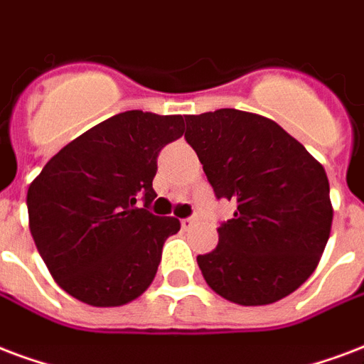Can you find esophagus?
I'll return each instance as SVG.
<instances>
[{"mask_svg": "<svg viewBox=\"0 0 364 364\" xmlns=\"http://www.w3.org/2000/svg\"><path fill=\"white\" fill-rule=\"evenodd\" d=\"M193 223H196V220H193V218H182V220H180V224H182V228H192L193 226Z\"/></svg>", "mask_w": 364, "mask_h": 364, "instance_id": "1", "label": "esophagus"}]
</instances>
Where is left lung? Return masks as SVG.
Here are the masks:
<instances>
[{"label":"left lung","mask_w":364,"mask_h":364,"mask_svg":"<svg viewBox=\"0 0 364 364\" xmlns=\"http://www.w3.org/2000/svg\"><path fill=\"white\" fill-rule=\"evenodd\" d=\"M186 141L215 196L237 205L217 228V247L198 257L205 282L237 305L296 291L315 272L332 228L324 166L274 120L237 109L188 114Z\"/></svg>","instance_id":"8db88e82"}]
</instances>
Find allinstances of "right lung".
<instances>
[{
    "mask_svg": "<svg viewBox=\"0 0 364 364\" xmlns=\"http://www.w3.org/2000/svg\"><path fill=\"white\" fill-rule=\"evenodd\" d=\"M182 127V114H114L67 144L30 184V234L68 296L119 307L149 288L180 220L136 201L149 207L157 198V157L184 134Z\"/></svg>",
    "mask_w": 364,
    "mask_h": 364,
    "instance_id": "add662e5",
    "label": "right lung"
}]
</instances>
